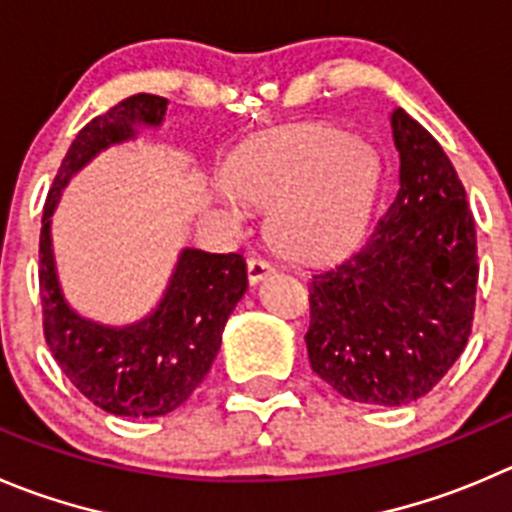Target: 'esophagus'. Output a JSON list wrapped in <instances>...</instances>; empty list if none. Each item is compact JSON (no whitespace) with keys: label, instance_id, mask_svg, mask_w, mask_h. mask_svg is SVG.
<instances>
[{"label":"esophagus","instance_id":"obj_1","mask_svg":"<svg viewBox=\"0 0 512 512\" xmlns=\"http://www.w3.org/2000/svg\"><path fill=\"white\" fill-rule=\"evenodd\" d=\"M246 269H248V284H251V286L261 284L266 276L274 274V266H271L269 261H264V259H251V261H248Z\"/></svg>","mask_w":512,"mask_h":512}]
</instances>
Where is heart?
Wrapping results in <instances>:
<instances>
[{
    "label": "heart",
    "instance_id": "obj_1",
    "mask_svg": "<svg viewBox=\"0 0 512 512\" xmlns=\"http://www.w3.org/2000/svg\"><path fill=\"white\" fill-rule=\"evenodd\" d=\"M223 206L266 211V236L281 253L319 261L347 251L367 228L377 191L372 148L324 123L269 130L236 148L223 168Z\"/></svg>",
    "mask_w": 512,
    "mask_h": 512
}]
</instances>
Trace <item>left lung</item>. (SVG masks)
I'll list each match as a JSON object with an SVG mask.
<instances>
[{"instance_id": "obj_1", "label": "left lung", "mask_w": 512, "mask_h": 512, "mask_svg": "<svg viewBox=\"0 0 512 512\" xmlns=\"http://www.w3.org/2000/svg\"><path fill=\"white\" fill-rule=\"evenodd\" d=\"M399 191L367 241L311 274V369L342 397L397 407L425 397L465 349L478 238L450 158L417 120L389 115Z\"/></svg>"}]
</instances>
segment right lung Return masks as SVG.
Masks as SVG:
<instances>
[{"label":"right lung","instance_id":"right-lung-1","mask_svg":"<svg viewBox=\"0 0 512 512\" xmlns=\"http://www.w3.org/2000/svg\"><path fill=\"white\" fill-rule=\"evenodd\" d=\"M168 100L128 97L85 125L72 140L45 203L40 233V296L52 357L92 405L120 417H160L178 410L206 379L228 316L248 289L238 253L183 248L163 296L133 324H102L65 299L52 248V216L70 180L102 150L130 143L140 128H160Z\"/></svg>","mask_w":512,"mask_h":512}]
</instances>
